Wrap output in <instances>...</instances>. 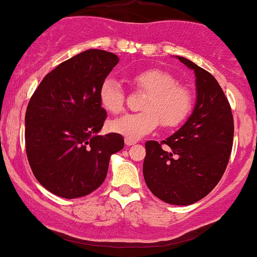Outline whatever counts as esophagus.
Listing matches in <instances>:
<instances>
[{"label":"esophagus","mask_w":257,"mask_h":257,"mask_svg":"<svg viewBox=\"0 0 257 257\" xmlns=\"http://www.w3.org/2000/svg\"><path fill=\"white\" fill-rule=\"evenodd\" d=\"M135 143H136V141H135V140L127 139V137L125 139V145L126 146H132V145H135Z\"/></svg>","instance_id":"esophagus-1"}]
</instances>
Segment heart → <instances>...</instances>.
Returning <instances> with one entry per match:
<instances>
[{
    "mask_svg": "<svg viewBox=\"0 0 257 257\" xmlns=\"http://www.w3.org/2000/svg\"><path fill=\"white\" fill-rule=\"evenodd\" d=\"M132 84L148 93L141 109L143 111L126 114L109 123L117 135L137 140L157 128H175L189 117L194 106L190 89L180 85L170 73L159 68H148L131 77ZM125 92L114 78H106L99 89V101L110 114H118L125 105Z\"/></svg>",
    "mask_w": 257,
    "mask_h": 257,
    "instance_id": "1",
    "label": "heart"
}]
</instances>
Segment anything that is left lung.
<instances>
[{
  "label": "left lung",
  "mask_w": 257,
  "mask_h": 257,
  "mask_svg": "<svg viewBox=\"0 0 257 257\" xmlns=\"http://www.w3.org/2000/svg\"><path fill=\"white\" fill-rule=\"evenodd\" d=\"M178 59L195 71L194 112L169 139L146 142L143 176L159 200L187 206L208 195L222 179L233 147L234 121L216 78L190 60Z\"/></svg>",
  "instance_id": "1"
}]
</instances>
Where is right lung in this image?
Listing matches in <instances>:
<instances>
[{
    "label": "right lung",
    "instance_id": "right-lung-1",
    "mask_svg": "<svg viewBox=\"0 0 257 257\" xmlns=\"http://www.w3.org/2000/svg\"><path fill=\"white\" fill-rule=\"evenodd\" d=\"M117 62L112 52H81L46 74L30 98L27 157L37 180L54 195H89L105 180L111 154L123 148L121 135H98L106 118L99 89Z\"/></svg>",
    "mask_w": 257,
    "mask_h": 257
}]
</instances>
